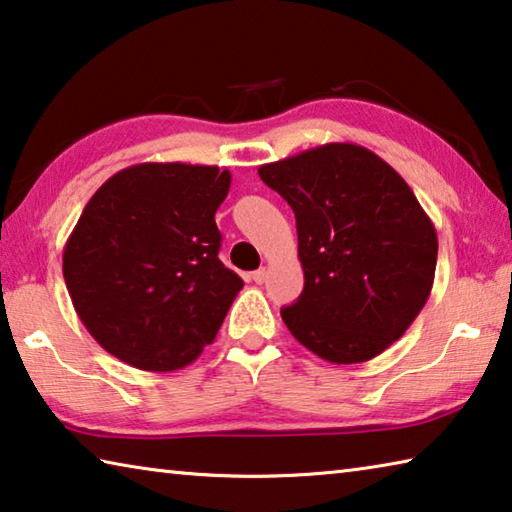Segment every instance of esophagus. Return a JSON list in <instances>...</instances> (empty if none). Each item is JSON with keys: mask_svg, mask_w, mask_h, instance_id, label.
I'll use <instances>...</instances> for the list:
<instances>
[{"mask_svg": "<svg viewBox=\"0 0 512 512\" xmlns=\"http://www.w3.org/2000/svg\"><path fill=\"white\" fill-rule=\"evenodd\" d=\"M266 275H268L266 268H257V271L253 273V280H255L257 284H264V282H266Z\"/></svg>", "mask_w": 512, "mask_h": 512, "instance_id": "obj_1", "label": "esophagus"}]
</instances>
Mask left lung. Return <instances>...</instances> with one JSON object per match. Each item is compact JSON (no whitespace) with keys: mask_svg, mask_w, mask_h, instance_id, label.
<instances>
[{"mask_svg":"<svg viewBox=\"0 0 512 512\" xmlns=\"http://www.w3.org/2000/svg\"><path fill=\"white\" fill-rule=\"evenodd\" d=\"M259 178L296 214L305 289L282 307L300 345L329 363H361L400 339L427 302L438 237L391 164L332 142L262 164Z\"/></svg>","mask_w":512,"mask_h":512,"instance_id":"8db88e82","label":"left lung"}]
</instances>
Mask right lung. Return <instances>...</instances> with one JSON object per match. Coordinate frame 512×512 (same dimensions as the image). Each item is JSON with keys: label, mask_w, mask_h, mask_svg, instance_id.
<instances>
[{"label": "right lung", "mask_w": 512, "mask_h": 512, "mask_svg": "<svg viewBox=\"0 0 512 512\" xmlns=\"http://www.w3.org/2000/svg\"><path fill=\"white\" fill-rule=\"evenodd\" d=\"M230 171L142 162L117 171L85 205L63 275L85 329L128 366L171 372L214 341L244 280L219 259L214 214Z\"/></svg>", "instance_id": "right-lung-1"}]
</instances>
